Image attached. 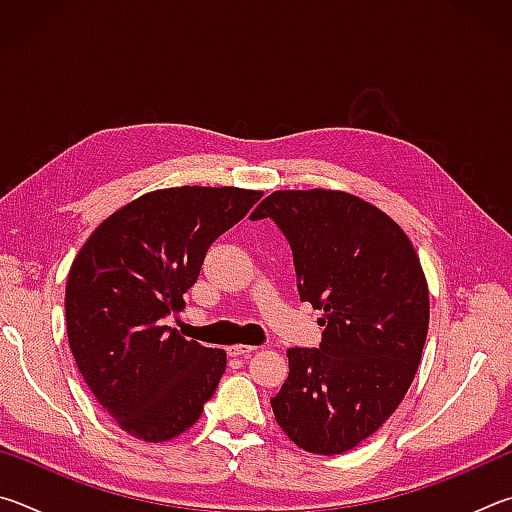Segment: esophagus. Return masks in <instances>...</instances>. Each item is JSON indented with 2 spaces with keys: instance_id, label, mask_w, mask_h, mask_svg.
<instances>
[{
  "instance_id": "1",
  "label": "esophagus",
  "mask_w": 512,
  "mask_h": 512,
  "mask_svg": "<svg viewBox=\"0 0 512 512\" xmlns=\"http://www.w3.org/2000/svg\"><path fill=\"white\" fill-rule=\"evenodd\" d=\"M257 348H255V345H230V348H228V354H230V357H241V354H250V352H255Z\"/></svg>"
}]
</instances>
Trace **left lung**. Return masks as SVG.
I'll use <instances>...</instances> for the list:
<instances>
[{
	"label": "left lung",
	"instance_id": "left-lung-1",
	"mask_svg": "<svg viewBox=\"0 0 512 512\" xmlns=\"http://www.w3.org/2000/svg\"><path fill=\"white\" fill-rule=\"evenodd\" d=\"M250 219L287 237L298 293L323 311L318 348H289L275 420L311 454H343L372 436L409 391L429 329V289L409 237L361 198L273 192Z\"/></svg>",
	"mask_w": 512,
	"mask_h": 512
}]
</instances>
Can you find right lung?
I'll return each instance as SVG.
<instances>
[{
    "label": "right lung",
    "instance_id": "1",
    "mask_svg": "<svg viewBox=\"0 0 512 512\" xmlns=\"http://www.w3.org/2000/svg\"><path fill=\"white\" fill-rule=\"evenodd\" d=\"M262 192L171 187L108 216L76 255L65 289L69 350L124 431L164 443L201 418L225 352L187 341L164 318L185 307L203 259Z\"/></svg>",
    "mask_w": 512,
    "mask_h": 512
}]
</instances>
